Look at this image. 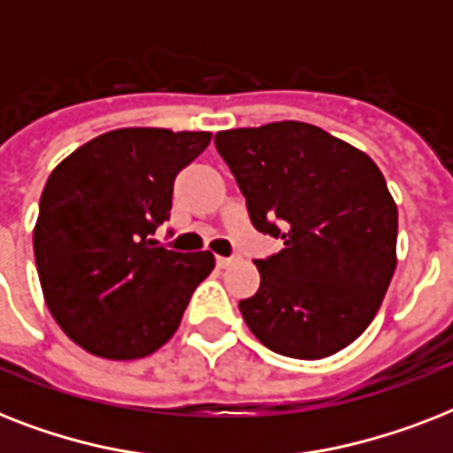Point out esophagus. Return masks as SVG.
<instances>
[{
    "label": "esophagus",
    "instance_id": "1",
    "mask_svg": "<svg viewBox=\"0 0 453 453\" xmlns=\"http://www.w3.org/2000/svg\"><path fill=\"white\" fill-rule=\"evenodd\" d=\"M233 261L234 258H227V256H216V265H219V268H227Z\"/></svg>",
    "mask_w": 453,
    "mask_h": 453
}]
</instances>
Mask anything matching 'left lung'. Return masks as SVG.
<instances>
[{"label":"left lung","mask_w":453,"mask_h":453,"mask_svg":"<svg viewBox=\"0 0 453 453\" xmlns=\"http://www.w3.org/2000/svg\"><path fill=\"white\" fill-rule=\"evenodd\" d=\"M258 233L284 249L254 261L261 287L240 301L265 348L322 359L372 324L397 265V206L386 178L350 143L305 122L216 134Z\"/></svg>","instance_id":"8db88e82"}]
</instances>
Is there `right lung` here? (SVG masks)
Listing matches in <instances>:
<instances>
[{"label": "right lung", "mask_w": 453, "mask_h": 453, "mask_svg": "<svg viewBox=\"0 0 453 453\" xmlns=\"http://www.w3.org/2000/svg\"><path fill=\"white\" fill-rule=\"evenodd\" d=\"M209 143V131L117 129L51 171L32 234L35 263L53 319L91 355H152L213 270L209 251L180 254L152 240L169 220L178 171Z\"/></svg>", "instance_id": "1"}]
</instances>
